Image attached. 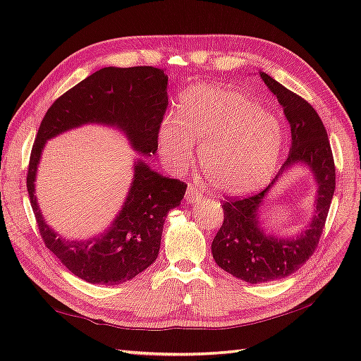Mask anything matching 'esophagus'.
<instances>
[{
	"instance_id": "esophagus-1",
	"label": "esophagus",
	"mask_w": 361,
	"mask_h": 361,
	"mask_svg": "<svg viewBox=\"0 0 361 361\" xmlns=\"http://www.w3.org/2000/svg\"><path fill=\"white\" fill-rule=\"evenodd\" d=\"M203 198V194L198 190L197 188H194L192 185H189L188 190H186V200L189 202H200Z\"/></svg>"
}]
</instances>
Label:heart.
Here are the masks:
<instances>
[{
  "instance_id": "b5f03b06",
  "label": "heart",
  "mask_w": 361,
  "mask_h": 361,
  "mask_svg": "<svg viewBox=\"0 0 361 361\" xmlns=\"http://www.w3.org/2000/svg\"><path fill=\"white\" fill-rule=\"evenodd\" d=\"M159 152L171 169L200 159L220 192L248 194L271 178L283 135L279 119L240 91L197 85L181 94L178 114L169 113L158 128Z\"/></svg>"
}]
</instances>
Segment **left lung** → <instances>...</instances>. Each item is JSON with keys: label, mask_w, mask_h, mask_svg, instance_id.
<instances>
[{"label": "left lung", "mask_w": 361, "mask_h": 361, "mask_svg": "<svg viewBox=\"0 0 361 361\" xmlns=\"http://www.w3.org/2000/svg\"><path fill=\"white\" fill-rule=\"evenodd\" d=\"M260 79L278 97L290 124L291 145L276 178L260 192L247 198H228L224 225L211 245L216 264L250 283L287 278L299 270L317 250L335 192V163L326 127L315 109L265 73ZM295 164H305L316 176L317 211L310 228L296 238L281 240L267 235L258 224V209L275 180Z\"/></svg>", "instance_id": "obj_1"}]
</instances>
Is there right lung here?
Returning a JSON list of instances; mask_svg holds the SVG:
<instances>
[{
    "label": "right lung",
    "mask_w": 361,
    "mask_h": 361,
    "mask_svg": "<svg viewBox=\"0 0 361 361\" xmlns=\"http://www.w3.org/2000/svg\"><path fill=\"white\" fill-rule=\"evenodd\" d=\"M166 109L164 70L109 66L68 90L44 114L30 152L27 192L44 245L83 281L118 286L155 262L167 212L180 204L188 185L152 171L145 161L137 159L132 186L111 226L94 239L66 240L44 224L34 195L44 144L66 130L104 124L121 130L133 150L150 157L158 150V128Z\"/></svg>",
    "instance_id": "add662e5"
}]
</instances>
